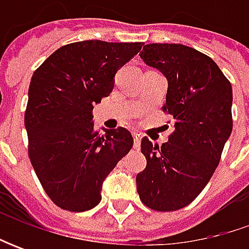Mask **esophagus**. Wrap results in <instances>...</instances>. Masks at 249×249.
Listing matches in <instances>:
<instances>
[{
	"label": "esophagus",
	"mask_w": 249,
	"mask_h": 249,
	"mask_svg": "<svg viewBox=\"0 0 249 249\" xmlns=\"http://www.w3.org/2000/svg\"><path fill=\"white\" fill-rule=\"evenodd\" d=\"M133 137H134V149H140V145H141V134L134 133Z\"/></svg>",
	"instance_id": "obj_1"
}]
</instances>
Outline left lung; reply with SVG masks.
Wrapping results in <instances>:
<instances>
[{"label":"left lung","mask_w":249,"mask_h":249,"mask_svg":"<svg viewBox=\"0 0 249 249\" xmlns=\"http://www.w3.org/2000/svg\"><path fill=\"white\" fill-rule=\"evenodd\" d=\"M140 58L167 79L166 104L175 131L160 147L147 137V166L136 177L141 202L170 212L191 204L220 162L233 130V90L215 61L183 44H147Z\"/></svg>","instance_id":"8db88e82"}]
</instances>
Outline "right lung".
<instances>
[{
    "label": "right lung",
    "instance_id": "obj_1",
    "mask_svg": "<svg viewBox=\"0 0 249 249\" xmlns=\"http://www.w3.org/2000/svg\"><path fill=\"white\" fill-rule=\"evenodd\" d=\"M142 43L79 41L58 48L33 73L24 126L29 158L53 204L84 212L101 201L102 183L131 147L124 127L94 129L92 109Z\"/></svg>",
    "mask_w": 249,
    "mask_h": 249
}]
</instances>
